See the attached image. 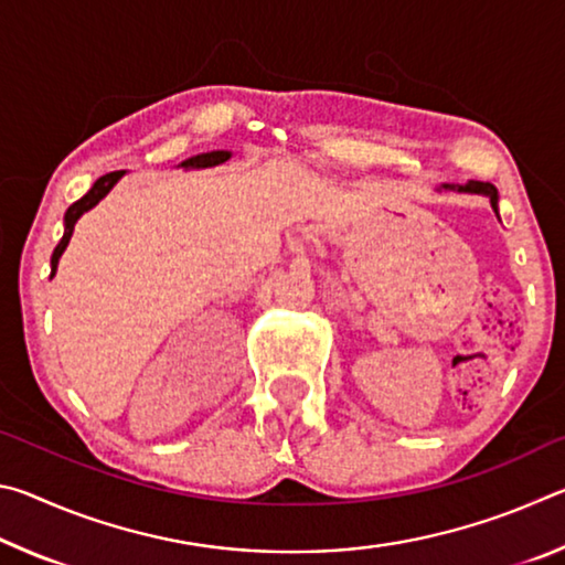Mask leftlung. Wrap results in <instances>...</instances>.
<instances>
[{"label":"left lung","mask_w":565,"mask_h":565,"mask_svg":"<svg viewBox=\"0 0 565 565\" xmlns=\"http://www.w3.org/2000/svg\"><path fill=\"white\" fill-rule=\"evenodd\" d=\"M441 189H446V191H463V194H483V196H489L493 212H495V216H499V191H495V186L489 184V181H468V184H463V186L444 184Z\"/></svg>","instance_id":"left-lung-1"}]
</instances>
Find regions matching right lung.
I'll return each instance as SVG.
<instances>
[{"label": "right lung", "instance_id": "obj_1", "mask_svg": "<svg viewBox=\"0 0 565 565\" xmlns=\"http://www.w3.org/2000/svg\"><path fill=\"white\" fill-rule=\"evenodd\" d=\"M226 159H232V151H206V154H196V157H189L186 161H181V169H206V167H216V164H224ZM124 177V171H111V174H104V177H99L97 181H94V186L87 191V194H84L79 202H74L70 209H66V214H64V236H62V242L56 244V248H54V254H52V274L50 276H54L56 274V264H60V256L64 254V248H66V244H70V238H72V234H74V224L79 222V216L84 214V212H89V209H94L97 206L104 196L109 194L111 191V186L117 184V181Z\"/></svg>", "mask_w": 565, "mask_h": 565}]
</instances>
